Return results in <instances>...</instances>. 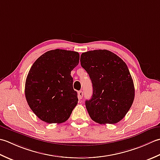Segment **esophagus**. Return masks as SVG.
Wrapping results in <instances>:
<instances>
[{
  "mask_svg": "<svg viewBox=\"0 0 160 160\" xmlns=\"http://www.w3.org/2000/svg\"><path fill=\"white\" fill-rule=\"evenodd\" d=\"M83 95V93L82 91L80 90V91H79V92H78V96H79V99H82Z\"/></svg>",
  "mask_w": 160,
  "mask_h": 160,
  "instance_id": "esophagus-1",
  "label": "esophagus"
}]
</instances>
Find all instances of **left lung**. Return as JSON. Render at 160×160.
<instances>
[{
	"label": "left lung",
	"mask_w": 160,
	"mask_h": 160,
	"mask_svg": "<svg viewBox=\"0 0 160 160\" xmlns=\"http://www.w3.org/2000/svg\"><path fill=\"white\" fill-rule=\"evenodd\" d=\"M80 61L92 83V97L86 101L90 118L100 124L121 121L135 98L134 83L125 62L107 50L83 52Z\"/></svg>",
	"instance_id": "left-lung-1"
}]
</instances>
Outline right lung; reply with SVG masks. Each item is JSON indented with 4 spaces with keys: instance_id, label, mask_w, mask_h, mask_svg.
<instances>
[{
    "instance_id": "obj_1",
    "label": "right lung",
    "mask_w": 160,
    "mask_h": 160,
    "mask_svg": "<svg viewBox=\"0 0 160 160\" xmlns=\"http://www.w3.org/2000/svg\"><path fill=\"white\" fill-rule=\"evenodd\" d=\"M79 62L77 52L56 49L42 54L32 65L25 81V98L42 121L61 123L69 119L78 103L70 74Z\"/></svg>"
}]
</instances>
